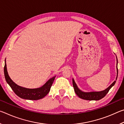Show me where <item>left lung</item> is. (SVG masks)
<instances>
[{"mask_svg": "<svg viewBox=\"0 0 124 124\" xmlns=\"http://www.w3.org/2000/svg\"><path fill=\"white\" fill-rule=\"evenodd\" d=\"M117 64V59L116 57V65ZM116 70H117V75L116 78V80L117 78V74H118V70H117V67L116 66ZM116 83V81H114L112 84H111L109 86L108 88H107L106 90H103L102 91L99 92H83L81 90H80L78 87L77 86L76 83H75L74 79H73V87L74 89V91L75 93L77 94V96L80 98H82L83 100H89V101H92V100H100L103 98L105 96L107 95L109 91V90L112 88V86L114 85V84Z\"/></svg>", "mask_w": 124, "mask_h": 124, "instance_id": "1", "label": "left lung"}]
</instances>
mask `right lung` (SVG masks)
Masks as SVG:
<instances>
[{
  "label": "right lung",
  "instance_id": "right-lung-1",
  "mask_svg": "<svg viewBox=\"0 0 124 124\" xmlns=\"http://www.w3.org/2000/svg\"><path fill=\"white\" fill-rule=\"evenodd\" d=\"M4 75L7 83L18 97L23 99L29 100H38L41 99L49 93L56 76L50 79L44 85L37 89H27L17 85L10 78L8 74L6 59L5 60V66L4 68Z\"/></svg>",
  "mask_w": 124,
  "mask_h": 124
}]
</instances>
